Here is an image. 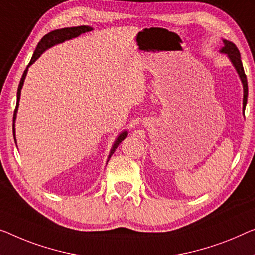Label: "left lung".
<instances>
[{
	"mask_svg": "<svg viewBox=\"0 0 255 255\" xmlns=\"http://www.w3.org/2000/svg\"><path fill=\"white\" fill-rule=\"evenodd\" d=\"M223 44L225 47H222V49L220 51L223 52V54H227L229 59L233 63V65L236 68L237 73L239 75V78L242 80L243 83V89H244V98H243V110H245L246 103H248V95H249V87H248V79H246L245 72H244V67H243L242 64V59H241V54H239L238 48L235 45L233 42L228 40H223Z\"/></svg>",
	"mask_w": 255,
	"mask_h": 255,
	"instance_id": "left-lung-1",
	"label": "left lung"
}]
</instances>
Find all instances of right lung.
Masks as SVG:
<instances>
[{"label":"right lung","mask_w":255,"mask_h":255,"mask_svg":"<svg viewBox=\"0 0 255 255\" xmlns=\"http://www.w3.org/2000/svg\"><path fill=\"white\" fill-rule=\"evenodd\" d=\"M90 30H93V28L89 27V26H78V27H66V28H62V29H56V30H52V32L45 34V35L41 39V41L37 44V47L35 49V51H34V54L32 56V59H30V62L28 64V66L26 67V70L24 71V74H22V77L20 79V82H19V86H18V91H17V104H16V109H14V113H13V125H12V129H13V137H14V142H16V136H14V121H16V117H17V110H18V106H19V100H20V91L22 88V85H24V81H25V78H26V74H27V71H28V67L32 65V64L35 62V60L39 58V57L43 54V52L47 50L48 48L52 47V45L55 44H58V43H62L64 41L66 40H71L73 39V37H77L79 35H81V34L86 33V32H90ZM128 132L127 131H123L121 134L118 136V138L116 139L115 144H113L111 152H110V155L109 158H111V155L113 154V152L116 151V149L118 147V145L123 142V140L126 138Z\"/></svg>","instance_id":"add662e5"}]
</instances>
